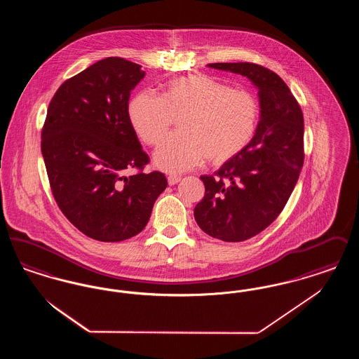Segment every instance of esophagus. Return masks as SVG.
Instances as JSON below:
<instances>
[{
    "label": "esophagus",
    "mask_w": 359,
    "mask_h": 359,
    "mask_svg": "<svg viewBox=\"0 0 359 359\" xmlns=\"http://www.w3.org/2000/svg\"><path fill=\"white\" fill-rule=\"evenodd\" d=\"M180 182V176H176V175H170L168 176V184L170 186H175V184H177Z\"/></svg>",
    "instance_id": "obj_1"
}]
</instances>
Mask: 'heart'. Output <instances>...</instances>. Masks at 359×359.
<instances>
[{
  "label": "heart",
  "mask_w": 359,
  "mask_h": 359,
  "mask_svg": "<svg viewBox=\"0 0 359 359\" xmlns=\"http://www.w3.org/2000/svg\"><path fill=\"white\" fill-rule=\"evenodd\" d=\"M129 121L137 137L156 145L182 120L180 135L165 140L154 154V165L182 173L205 161L221 165L242 154L253 141L261 106L245 90L203 74L171 81L163 97L142 91L129 103Z\"/></svg>",
  "instance_id": "heart-1"
}]
</instances>
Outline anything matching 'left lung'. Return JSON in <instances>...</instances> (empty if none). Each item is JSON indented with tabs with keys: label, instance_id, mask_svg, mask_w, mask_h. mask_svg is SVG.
Returning <instances> with one entry per match:
<instances>
[{
	"label": "left lung",
	"instance_id": "1",
	"mask_svg": "<svg viewBox=\"0 0 359 359\" xmlns=\"http://www.w3.org/2000/svg\"><path fill=\"white\" fill-rule=\"evenodd\" d=\"M208 67L241 74L258 88L256 136L214 175L201 176L205 196L194 210L205 234L241 242L265 230L287 205L304 164V118L290 87L273 71L255 63Z\"/></svg>",
	"mask_w": 359,
	"mask_h": 359
}]
</instances>
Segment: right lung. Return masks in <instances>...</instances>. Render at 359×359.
Instances as JSON below:
<instances>
[{
    "instance_id": "add662e5",
    "label": "right lung",
    "mask_w": 359,
    "mask_h": 359,
    "mask_svg": "<svg viewBox=\"0 0 359 359\" xmlns=\"http://www.w3.org/2000/svg\"><path fill=\"white\" fill-rule=\"evenodd\" d=\"M140 65L106 57L57 88L41 130L52 195L65 217L90 238L120 242L149 221L167 188L164 173L144 172L149 156L129 121ZM137 172L125 177L124 172Z\"/></svg>"
}]
</instances>
